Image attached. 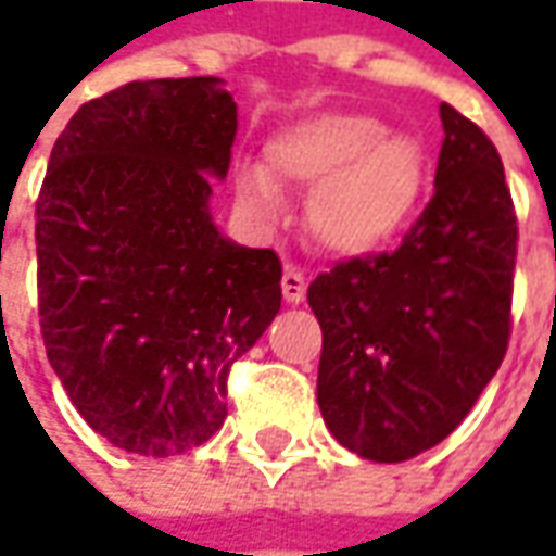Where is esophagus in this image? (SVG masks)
<instances>
[{"instance_id":"1","label":"esophagus","mask_w":556,"mask_h":556,"mask_svg":"<svg viewBox=\"0 0 556 556\" xmlns=\"http://www.w3.org/2000/svg\"><path fill=\"white\" fill-rule=\"evenodd\" d=\"M281 293H285L288 303H303V296H306V278H303V271L296 266H285V275H281Z\"/></svg>"}]
</instances>
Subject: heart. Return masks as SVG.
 Returning a JSON list of instances; mask_svg holds the SVG:
<instances>
[{
  "label": "heart",
  "mask_w": 556,
  "mask_h": 556,
  "mask_svg": "<svg viewBox=\"0 0 556 556\" xmlns=\"http://www.w3.org/2000/svg\"><path fill=\"white\" fill-rule=\"evenodd\" d=\"M424 185V151L368 114H312L266 141V169H244L238 198L271 219L278 188H312L306 228L331 253L362 256L405 228Z\"/></svg>",
  "instance_id": "1"
}]
</instances>
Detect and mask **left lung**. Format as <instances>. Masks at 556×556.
<instances>
[{
    "mask_svg": "<svg viewBox=\"0 0 556 556\" xmlns=\"http://www.w3.org/2000/svg\"><path fill=\"white\" fill-rule=\"evenodd\" d=\"M437 191L402 244L309 285L321 325L318 408L358 458L399 464L448 437L510 340L517 213L492 139L452 104Z\"/></svg>",
    "mask_w": 556,
    "mask_h": 556,
    "instance_id": "1",
    "label": "left lung"
}]
</instances>
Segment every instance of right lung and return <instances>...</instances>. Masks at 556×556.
I'll return each instance as SVG.
<instances>
[{
  "label": "right lung",
  "instance_id": "add662e5",
  "mask_svg": "<svg viewBox=\"0 0 556 556\" xmlns=\"http://www.w3.org/2000/svg\"><path fill=\"white\" fill-rule=\"evenodd\" d=\"M216 76L126 83L58 136L36 201L46 355L98 437L144 458L223 427L228 371L281 309L275 250L210 219L238 104Z\"/></svg>",
  "mask_w": 556,
  "mask_h": 556
}]
</instances>
